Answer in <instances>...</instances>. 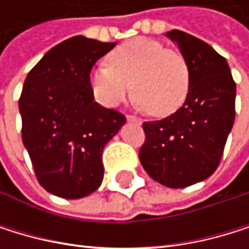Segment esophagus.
I'll return each instance as SVG.
<instances>
[{
	"label": "esophagus",
	"instance_id": "1",
	"mask_svg": "<svg viewBox=\"0 0 249 249\" xmlns=\"http://www.w3.org/2000/svg\"><path fill=\"white\" fill-rule=\"evenodd\" d=\"M127 121L128 122H137V124H142V119L134 116V115H127Z\"/></svg>",
	"mask_w": 249,
	"mask_h": 249
}]
</instances>
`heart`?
I'll use <instances>...</instances> for the list:
<instances>
[{"instance_id": "obj_1", "label": "heart", "mask_w": 249, "mask_h": 249, "mask_svg": "<svg viewBox=\"0 0 249 249\" xmlns=\"http://www.w3.org/2000/svg\"><path fill=\"white\" fill-rule=\"evenodd\" d=\"M110 64L97 65L91 74L94 97L115 107L131 92L154 116H169L185 103L191 70L185 56L152 38H133L110 53Z\"/></svg>"}]
</instances>
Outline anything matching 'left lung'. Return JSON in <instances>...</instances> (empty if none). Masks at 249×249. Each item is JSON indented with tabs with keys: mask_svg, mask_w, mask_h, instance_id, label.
<instances>
[{
	"mask_svg": "<svg viewBox=\"0 0 249 249\" xmlns=\"http://www.w3.org/2000/svg\"><path fill=\"white\" fill-rule=\"evenodd\" d=\"M166 36L190 64L191 88L175 113L143 122L139 158L154 180L184 188L209 178L221 161L234 122L236 83L226 58L208 43L179 30Z\"/></svg>",
	"mask_w": 249,
	"mask_h": 249,
	"instance_id": "left-lung-1",
	"label": "left lung"
}]
</instances>
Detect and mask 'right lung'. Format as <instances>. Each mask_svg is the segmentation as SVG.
Wrapping results in <instances>:
<instances>
[{
    "mask_svg": "<svg viewBox=\"0 0 249 249\" xmlns=\"http://www.w3.org/2000/svg\"><path fill=\"white\" fill-rule=\"evenodd\" d=\"M115 44L83 36L64 40L25 79L22 142L40 185L58 197L82 198L101 185V152L125 124L122 113L94 101L89 79Z\"/></svg>",
    "mask_w": 249,
    "mask_h": 249,
    "instance_id": "right-lung-1",
    "label": "right lung"
}]
</instances>
